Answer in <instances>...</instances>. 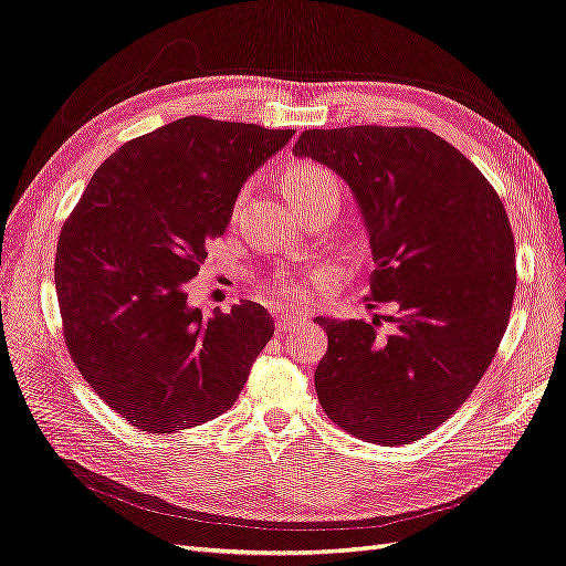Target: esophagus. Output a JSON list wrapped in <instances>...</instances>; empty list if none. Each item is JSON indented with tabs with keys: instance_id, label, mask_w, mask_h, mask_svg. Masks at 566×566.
<instances>
[{
	"instance_id": "esophagus-1",
	"label": "esophagus",
	"mask_w": 566,
	"mask_h": 566,
	"mask_svg": "<svg viewBox=\"0 0 566 566\" xmlns=\"http://www.w3.org/2000/svg\"><path fill=\"white\" fill-rule=\"evenodd\" d=\"M305 322H307L305 312L296 310V312H286V315H280L277 322H275V326H277L280 333H291V331H296V328H298L301 324H305Z\"/></svg>"
}]
</instances>
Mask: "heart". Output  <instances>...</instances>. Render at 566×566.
Here are the masks:
<instances>
[{
	"mask_svg": "<svg viewBox=\"0 0 566 566\" xmlns=\"http://www.w3.org/2000/svg\"><path fill=\"white\" fill-rule=\"evenodd\" d=\"M333 177L328 170H324V167L319 165H312V163H296L289 167V172L284 177V191L289 193H301V191H307V188H312L315 184L324 181ZM282 289L286 296H298L305 291V286L301 282H282Z\"/></svg>",
	"mask_w": 566,
	"mask_h": 566,
	"instance_id": "1",
	"label": "heart"
}]
</instances>
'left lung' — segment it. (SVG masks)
Instances as JSON below:
<instances>
[{"label":"left lung","instance_id":"left-lung-1","mask_svg":"<svg viewBox=\"0 0 566 566\" xmlns=\"http://www.w3.org/2000/svg\"><path fill=\"white\" fill-rule=\"evenodd\" d=\"M294 156L349 186L375 261L366 307H397L370 322L315 319L328 333L319 403L361 441H420L469 399L506 333L515 294L506 209L467 156L424 128L305 130Z\"/></svg>","mask_w":566,"mask_h":566}]
</instances>
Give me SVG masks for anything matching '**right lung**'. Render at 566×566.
Listing matches in <instances>:
<instances>
[{
    "mask_svg": "<svg viewBox=\"0 0 566 566\" xmlns=\"http://www.w3.org/2000/svg\"><path fill=\"white\" fill-rule=\"evenodd\" d=\"M294 130L186 116L123 144L91 177L55 251L67 349L99 399L172 433L238 401L275 333L251 301L209 317L186 284L226 233L247 177Z\"/></svg>",
    "mask_w": 566,
    "mask_h": 566,
    "instance_id": "obj_1",
    "label": "right lung"
}]
</instances>
